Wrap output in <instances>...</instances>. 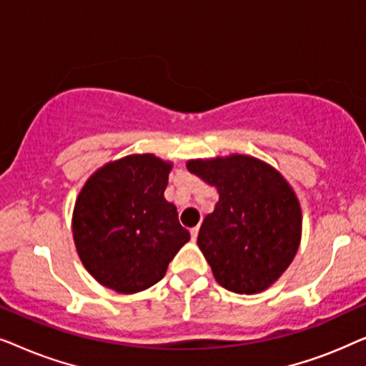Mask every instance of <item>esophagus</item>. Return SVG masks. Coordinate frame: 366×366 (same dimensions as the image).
Instances as JSON below:
<instances>
[{
  "label": "esophagus",
  "mask_w": 366,
  "mask_h": 366,
  "mask_svg": "<svg viewBox=\"0 0 366 366\" xmlns=\"http://www.w3.org/2000/svg\"><path fill=\"white\" fill-rule=\"evenodd\" d=\"M198 232H199V227L192 228V239H193V242L198 238Z\"/></svg>",
  "instance_id": "esophagus-1"
}]
</instances>
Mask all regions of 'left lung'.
<instances>
[{
    "instance_id": "8db88e82",
    "label": "left lung",
    "mask_w": 366,
    "mask_h": 366,
    "mask_svg": "<svg viewBox=\"0 0 366 366\" xmlns=\"http://www.w3.org/2000/svg\"><path fill=\"white\" fill-rule=\"evenodd\" d=\"M187 168L219 194L198 233L214 280L239 295L272 287L302 239V209L293 188L273 167L247 154L189 159Z\"/></svg>"
}]
</instances>
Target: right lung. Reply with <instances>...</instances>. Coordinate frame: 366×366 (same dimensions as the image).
<instances>
[{
	"instance_id": "right-lung-1",
	"label": "right lung",
	"mask_w": 366,
	"mask_h": 366,
	"mask_svg": "<svg viewBox=\"0 0 366 366\" xmlns=\"http://www.w3.org/2000/svg\"><path fill=\"white\" fill-rule=\"evenodd\" d=\"M172 163L129 154L97 169L73 209V239L88 273L118 293L143 292L164 277L189 233L164 199Z\"/></svg>"
}]
</instances>
